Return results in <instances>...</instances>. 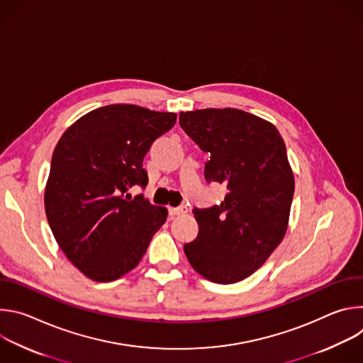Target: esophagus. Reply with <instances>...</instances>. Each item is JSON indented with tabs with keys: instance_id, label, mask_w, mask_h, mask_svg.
<instances>
[{
	"instance_id": "1",
	"label": "esophagus",
	"mask_w": 363,
	"mask_h": 363,
	"mask_svg": "<svg viewBox=\"0 0 363 363\" xmlns=\"http://www.w3.org/2000/svg\"><path fill=\"white\" fill-rule=\"evenodd\" d=\"M188 213V206L186 205H181V206H177V208H169V214L174 217V216H182V214H186Z\"/></svg>"
}]
</instances>
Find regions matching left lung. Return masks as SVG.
I'll return each mask as SVG.
<instances>
[{"label": "left lung", "instance_id": "left-lung-1", "mask_svg": "<svg viewBox=\"0 0 363 363\" xmlns=\"http://www.w3.org/2000/svg\"><path fill=\"white\" fill-rule=\"evenodd\" d=\"M179 125L210 153L205 179L227 186L218 205L192 210L199 231L184 245L185 255L206 280L241 281L266 263L287 231L294 175L284 140L269 121L233 108L181 112Z\"/></svg>", "mask_w": 363, "mask_h": 363}]
</instances>
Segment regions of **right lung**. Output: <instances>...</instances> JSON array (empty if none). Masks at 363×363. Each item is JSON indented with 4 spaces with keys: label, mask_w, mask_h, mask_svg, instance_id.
<instances>
[{
    "label": "right lung",
    "mask_w": 363,
    "mask_h": 363,
    "mask_svg": "<svg viewBox=\"0 0 363 363\" xmlns=\"http://www.w3.org/2000/svg\"><path fill=\"white\" fill-rule=\"evenodd\" d=\"M175 122L177 113L118 103L86 113L57 142L45 216L66 257L90 280L113 281L135 269L167 221L165 206L125 194L147 185L145 155Z\"/></svg>",
    "instance_id": "obj_1"
}]
</instances>
